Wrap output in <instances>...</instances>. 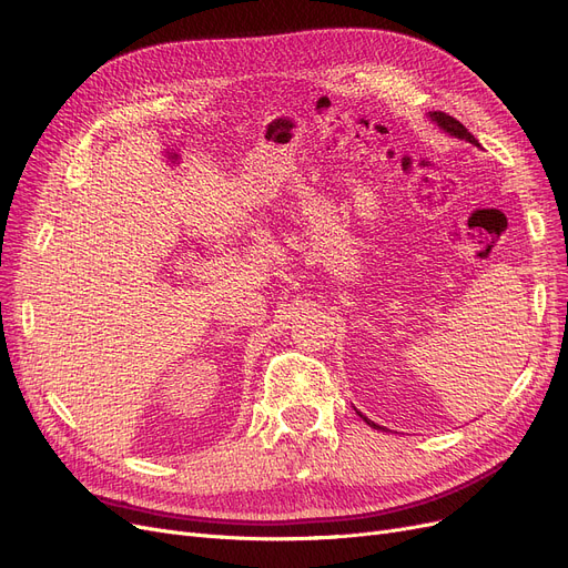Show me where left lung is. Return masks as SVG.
Segmentation results:
<instances>
[{
    "label": "left lung",
    "mask_w": 568,
    "mask_h": 568,
    "mask_svg": "<svg viewBox=\"0 0 568 568\" xmlns=\"http://www.w3.org/2000/svg\"><path fill=\"white\" fill-rule=\"evenodd\" d=\"M429 118L436 122V125H438L443 132H448L450 136H457V139H464V141L474 143V145H480V143H478V139H476L471 132H468V130L462 125V122H459L457 118H453V115H448V113H443V111H432V113H429ZM357 415L362 417V420H364L368 427L381 429L376 423L368 420V417H366V415H362L359 410H357Z\"/></svg>",
    "instance_id": "obj_1"
}]
</instances>
